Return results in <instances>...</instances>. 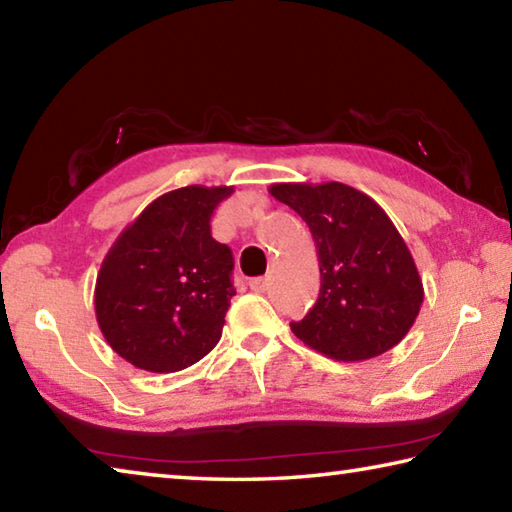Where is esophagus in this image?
<instances>
[{"label":"esophagus","instance_id":"obj_1","mask_svg":"<svg viewBox=\"0 0 512 512\" xmlns=\"http://www.w3.org/2000/svg\"><path fill=\"white\" fill-rule=\"evenodd\" d=\"M250 289L255 293H264L268 289V277H253V280H250Z\"/></svg>","mask_w":512,"mask_h":512}]
</instances>
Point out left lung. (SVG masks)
I'll list each match as a JSON object with an SVG mask.
<instances>
[{"label":"left lung","mask_w":512,"mask_h":512,"mask_svg":"<svg viewBox=\"0 0 512 512\" xmlns=\"http://www.w3.org/2000/svg\"><path fill=\"white\" fill-rule=\"evenodd\" d=\"M268 192L302 216L318 248V300L291 332L336 361L395 348L420 314L424 289L388 214L343 183H277Z\"/></svg>","instance_id":"obj_1"}]
</instances>
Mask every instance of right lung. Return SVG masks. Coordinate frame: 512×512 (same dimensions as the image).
Segmentation results:
<instances>
[{
  "mask_svg": "<svg viewBox=\"0 0 512 512\" xmlns=\"http://www.w3.org/2000/svg\"><path fill=\"white\" fill-rule=\"evenodd\" d=\"M232 187L189 185L155 198L101 262L94 311L121 359L149 372H178L221 339L232 253L210 219Z\"/></svg>",
  "mask_w": 512,
  "mask_h": 512,
  "instance_id": "obj_1",
  "label": "right lung"
}]
</instances>
